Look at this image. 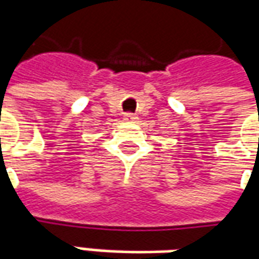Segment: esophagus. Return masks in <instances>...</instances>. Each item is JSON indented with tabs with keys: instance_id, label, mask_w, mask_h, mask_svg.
Returning <instances> with one entry per match:
<instances>
[{
	"instance_id": "obj_1",
	"label": "esophagus",
	"mask_w": 259,
	"mask_h": 259,
	"mask_svg": "<svg viewBox=\"0 0 259 259\" xmlns=\"http://www.w3.org/2000/svg\"><path fill=\"white\" fill-rule=\"evenodd\" d=\"M124 120H136L137 119V116H136L135 113H132V112H127V113H124Z\"/></svg>"
}]
</instances>
